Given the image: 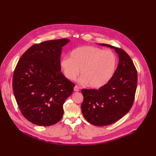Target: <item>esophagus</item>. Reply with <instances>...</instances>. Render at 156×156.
Returning a JSON list of instances; mask_svg holds the SVG:
<instances>
[{
    "label": "esophagus",
    "instance_id": "1",
    "mask_svg": "<svg viewBox=\"0 0 156 156\" xmlns=\"http://www.w3.org/2000/svg\"><path fill=\"white\" fill-rule=\"evenodd\" d=\"M73 90H74V91H79V87L77 86H75V87H74V88H73Z\"/></svg>",
    "mask_w": 156,
    "mask_h": 156
}]
</instances>
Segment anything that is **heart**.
Wrapping results in <instances>:
<instances>
[{"label": "heart", "mask_w": 156, "mask_h": 156, "mask_svg": "<svg viewBox=\"0 0 156 156\" xmlns=\"http://www.w3.org/2000/svg\"><path fill=\"white\" fill-rule=\"evenodd\" d=\"M118 60L111 51L85 46L73 49L70 58L65 56L60 61L64 76L70 80L76 78L80 73L79 81L93 88H100L107 84L115 72Z\"/></svg>", "instance_id": "obj_1"}]
</instances>
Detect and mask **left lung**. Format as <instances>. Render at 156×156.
Wrapping results in <instances>:
<instances>
[{
    "label": "left lung",
    "mask_w": 156,
    "mask_h": 156,
    "mask_svg": "<svg viewBox=\"0 0 156 156\" xmlns=\"http://www.w3.org/2000/svg\"><path fill=\"white\" fill-rule=\"evenodd\" d=\"M115 49L119 64L109 82L98 90L83 89L81 110L86 119L92 124L103 126L119 120L131 109L137 87V71L131 58L119 48L99 44Z\"/></svg>",
    "instance_id": "8db88e82"
}]
</instances>
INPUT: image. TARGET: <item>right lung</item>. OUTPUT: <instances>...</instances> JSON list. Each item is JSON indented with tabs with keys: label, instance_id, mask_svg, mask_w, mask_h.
Wrapping results in <instances>:
<instances>
[{
	"label": "right lung",
	"instance_id": "add662e5",
	"mask_svg": "<svg viewBox=\"0 0 156 156\" xmlns=\"http://www.w3.org/2000/svg\"><path fill=\"white\" fill-rule=\"evenodd\" d=\"M61 39L35 44L21 56L14 69L12 90L21 114L32 123L49 126L60 121L63 104L75 86L60 72Z\"/></svg>",
	"mask_w": 156,
	"mask_h": 156
}]
</instances>
